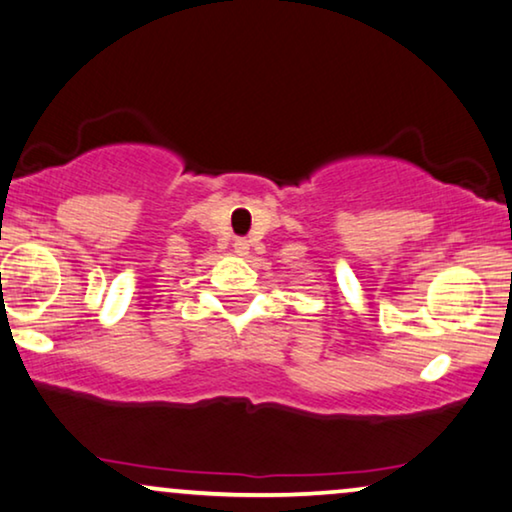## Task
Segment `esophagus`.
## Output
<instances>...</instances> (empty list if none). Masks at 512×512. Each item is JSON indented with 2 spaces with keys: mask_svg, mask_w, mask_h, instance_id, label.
<instances>
[{
  "mask_svg": "<svg viewBox=\"0 0 512 512\" xmlns=\"http://www.w3.org/2000/svg\"><path fill=\"white\" fill-rule=\"evenodd\" d=\"M248 250H250L248 238H234V252H238V255H248Z\"/></svg>",
  "mask_w": 512,
  "mask_h": 512,
  "instance_id": "esophagus-1",
  "label": "esophagus"
}]
</instances>
